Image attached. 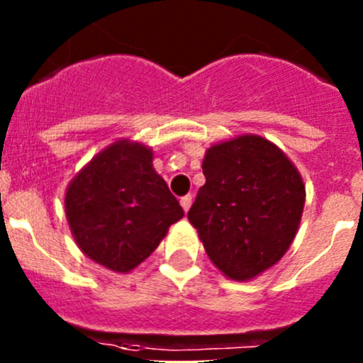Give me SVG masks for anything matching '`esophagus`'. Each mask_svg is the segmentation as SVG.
<instances>
[{
    "label": "esophagus",
    "instance_id": "esophagus-1",
    "mask_svg": "<svg viewBox=\"0 0 363 363\" xmlns=\"http://www.w3.org/2000/svg\"><path fill=\"white\" fill-rule=\"evenodd\" d=\"M179 203H182L184 211H185V213H187V211L191 209V205H192V196H191V194H187V196L182 198V200H179Z\"/></svg>",
    "mask_w": 363,
    "mask_h": 363
}]
</instances>
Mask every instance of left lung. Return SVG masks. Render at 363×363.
Listing matches in <instances>:
<instances>
[{"label":"left lung","mask_w":363,"mask_h":363,"mask_svg":"<svg viewBox=\"0 0 363 363\" xmlns=\"http://www.w3.org/2000/svg\"><path fill=\"white\" fill-rule=\"evenodd\" d=\"M205 185L189 211L205 252L245 281L280 262L300 225L306 185L274 143L245 134L205 152Z\"/></svg>","instance_id":"8db88e82"}]
</instances>
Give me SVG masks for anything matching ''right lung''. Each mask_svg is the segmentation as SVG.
I'll return each instance as SVG.
<instances>
[{
	"label": "right lung",
	"mask_w": 363,
	"mask_h": 363,
	"mask_svg": "<svg viewBox=\"0 0 363 363\" xmlns=\"http://www.w3.org/2000/svg\"><path fill=\"white\" fill-rule=\"evenodd\" d=\"M65 213L79 249L114 272L138 267L184 218L154 171L152 150L129 140L108 145L74 176Z\"/></svg>",
	"instance_id": "obj_1"
}]
</instances>
